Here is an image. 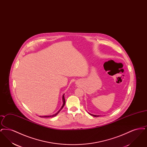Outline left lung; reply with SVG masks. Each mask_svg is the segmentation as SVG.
Returning <instances> with one entry per match:
<instances>
[{
    "mask_svg": "<svg viewBox=\"0 0 147 147\" xmlns=\"http://www.w3.org/2000/svg\"><path fill=\"white\" fill-rule=\"evenodd\" d=\"M91 116H94V117H99V116H100V115H92V114H91V113H89Z\"/></svg>",
    "mask_w": 147,
    "mask_h": 147,
    "instance_id": "left-lung-1",
    "label": "left lung"
}]
</instances>
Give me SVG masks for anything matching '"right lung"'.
Wrapping results in <instances>:
<instances>
[{"instance_id":"obj_1","label":"right lung","mask_w":147,"mask_h":147,"mask_svg":"<svg viewBox=\"0 0 147 147\" xmlns=\"http://www.w3.org/2000/svg\"><path fill=\"white\" fill-rule=\"evenodd\" d=\"M62 101H63V105L62 106V107H61V108L60 109V110L58 111V112H57L55 114H54V115H50V116H40V117H54V116H56L59 112H60V111L63 109V107H64V106L65 105V98H64V94H63V96H62Z\"/></svg>"}]
</instances>
